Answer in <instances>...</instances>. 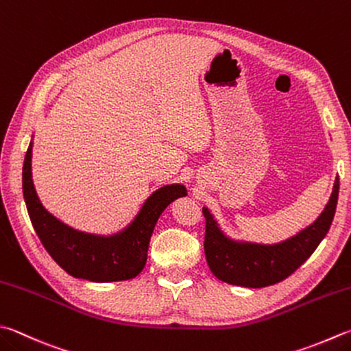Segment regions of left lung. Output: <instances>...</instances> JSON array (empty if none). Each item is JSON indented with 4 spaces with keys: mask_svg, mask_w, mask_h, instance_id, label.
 I'll return each instance as SVG.
<instances>
[{
    "mask_svg": "<svg viewBox=\"0 0 351 351\" xmlns=\"http://www.w3.org/2000/svg\"><path fill=\"white\" fill-rule=\"evenodd\" d=\"M339 194V177L322 213L313 223L293 237L274 244L237 240L221 229L210 209L203 206L206 218L204 254L208 266L218 280L234 286L260 289L286 280L312 255L332 226Z\"/></svg>",
    "mask_w": 351,
    "mask_h": 351,
    "instance_id": "obj_1",
    "label": "left lung"
}]
</instances>
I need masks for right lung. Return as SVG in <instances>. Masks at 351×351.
<instances>
[{
  "mask_svg": "<svg viewBox=\"0 0 351 351\" xmlns=\"http://www.w3.org/2000/svg\"><path fill=\"white\" fill-rule=\"evenodd\" d=\"M33 136L23 167V194L29 217L50 256L69 275L93 282L131 280L147 263L151 235L158 217L177 198L188 195L182 183L156 189L127 226L114 234L84 232L69 226L45 209L32 178Z\"/></svg>",
  "mask_w": 351,
  "mask_h": 351,
  "instance_id": "obj_1",
  "label": "right lung"
}]
</instances>
